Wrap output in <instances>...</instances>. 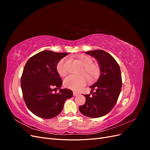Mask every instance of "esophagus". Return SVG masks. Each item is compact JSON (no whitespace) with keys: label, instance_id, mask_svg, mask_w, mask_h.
I'll list each match as a JSON object with an SVG mask.
<instances>
[{"label":"esophagus","instance_id":"34e87169","mask_svg":"<svg viewBox=\"0 0 150 150\" xmlns=\"http://www.w3.org/2000/svg\"><path fill=\"white\" fill-rule=\"evenodd\" d=\"M78 94H79L78 93L73 91V96H77V95H78Z\"/></svg>","mask_w":150,"mask_h":150}]
</instances>
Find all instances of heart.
Wrapping results in <instances>:
<instances>
[{
  "label": "heart",
  "instance_id": "obj_1",
  "mask_svg": "<svg viewBox=\"0 0 150 150\" xmlns=\"http://www.w3.org/2000/svg\"><path fill=\"white\" fill-rule=\"evenodd\" d=\"M66 58H62L58 62L57 64V71L58 74L62 77L66 76L67 73L66 67ZM77 61L82 66L80 73L83 74H81L78 76H70L64 81L65 87L73 90H78L86 84L87 83L86 76L89 81L96 79L100 72L99 65L96 62H93L92 58L89 56L81 54L77 56ZM84 74L86 76V77Z\"/></svg>",
  "mask_w": 150,
  "mask_h": 150
}]
</instances>
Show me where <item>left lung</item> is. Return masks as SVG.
Instances as JSON below:
<instances>
[{"instance_id":"1","label":"left lung","mask_w":150,"mask_h":150,"mask_svg":"<svg viewBox=\"0 0 150 150\" xmlns=\"http://www.w3.org/2000/svg\"><path fill=\"white\" fill-rule=\"evenodd\" d=\"M97 59L101 74L97 82L91 86V94H85L86 103L79 106L82 114L90 117H101L111 111L120 96L122 86L119 64L110 54L103 50L86 52Z\"/></svg>"}]
</instances>
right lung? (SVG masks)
I'll return each instance as SVG.
<instances>
[{
	"mask_svg": "<svg viewBox=\"0 0 150 150\" xmlns=\"http://www.w3.org/2000/svg\"><path fill=\"white\" fill-rule=\"evenodd\" d=\"M68 53L43 51L26 62L21 79L25 103L34 115L44 119L56 117L62 111L65 101L73 94L68 89H60L62 81L57 64Z\"/></svg>",
	"mask_w": 150,
	"mask_h": 150,
	"instance_id": "right-lung-1",
	"label": "right lung"
}]
</instances>
